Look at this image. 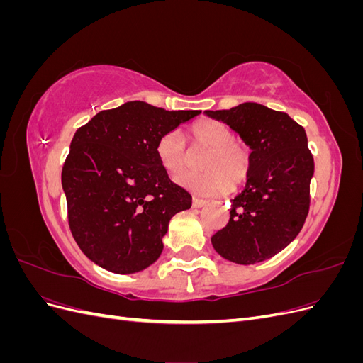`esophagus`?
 Listing matches in <instances>:
<instances>
[{"instance_id":"obj_1","label":"esophagus","mask_w":363,"mask_h":363,"mask_svg":"<svg viewBox=\"0 0 363 363\" xmlns=\"http://www.w3.org/2000/svg\"><path fill=\"white\" fill-rule=\"evenodd\" d=\"M206 204H207V201L203 200V199H196V196H194V199H192V207H195V208H200Z\"/></svg>"}]
</instances>
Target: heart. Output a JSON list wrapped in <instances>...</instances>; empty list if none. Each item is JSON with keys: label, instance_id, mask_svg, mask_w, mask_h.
Wrapping results in <instances>:
<instances>
[{"label": "heart", "instance_id": "obj_1", "mask_svg": "<svg viewBox=\"0 0 363 363\" xmlns=\"http://www.w3.org/2000/svg\"><path fill=\"white\" fill-rule=\"evenodd\" d=\"M233 131L215 119H203L189 130L192 150L206 151L200 168L203 172H182L175 175L182 188L199 195H221L247 182L251 172V150L233 139ZM156 155L163 167L171 174L180 172L192 164L191 152L186 150L177 130L167 131L157 140Z\"/></svg>", "mask_w": 363, "mask_h": 363}]
</instances>
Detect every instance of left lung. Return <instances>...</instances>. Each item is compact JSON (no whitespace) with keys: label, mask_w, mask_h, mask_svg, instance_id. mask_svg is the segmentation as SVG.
Here are the masks:
<instances>
[{"label":"left lung","mask_w":363,"mask_h":363,"mask_svg":"<svg viewBox=\"0 0 363 363\" xmlns=\"http://www.w3.org/2000/svg\"><path fill=\"white\" fill-rule=\"evenodd\" d=\"M206 115L230 125L252 150L245 189L232 200L228 223L212 245L239 265L267 260L292 242L309 213L315 164L306 131L288 113L257 103Z\"/></svg>","instance_id":"8db88e82"}]
</instances>
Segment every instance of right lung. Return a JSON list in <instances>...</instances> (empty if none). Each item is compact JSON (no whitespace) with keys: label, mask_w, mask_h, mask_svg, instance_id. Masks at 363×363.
<instances>
[{"label":"right lung","mask_w":363,"mask_h":363,"mask_svg":"<svg viewBox=\"0 0 363 363\" xmlns=\"http://www.w3.org/2000/svg\"><path fill=\"white\" fill-rule=\"evenodd\" d=\"M200 113L128 101L75 131L62 186L71 233L96 265L131 274L159 259L171 218L189 208L192 196L169 180L156 145Z\"/></svg>","instance_id":"right-lung-1"}]
</instances>
